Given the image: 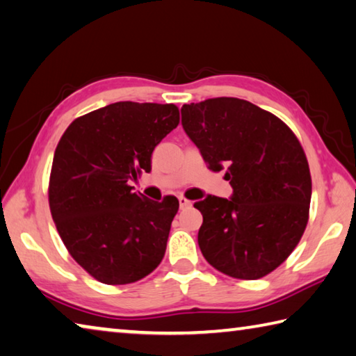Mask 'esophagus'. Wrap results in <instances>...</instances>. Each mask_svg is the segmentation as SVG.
<instances>
[{
	"label": "esophagus",
	"mask_w": 356,
	"mask_h": 356,
	"mask_svg": "<svg viewBox=\"0 0 356 356\" xmlns=\"http://www.w3.org/2000/svg\"><path fill=\"white\" fill-rule=\"evenodd\" d=\"M179 205H180V209H185V207L191 205V200H188L184 196H179Z\"/></svg>",
	"instance_id": "1"
}]
</instances>
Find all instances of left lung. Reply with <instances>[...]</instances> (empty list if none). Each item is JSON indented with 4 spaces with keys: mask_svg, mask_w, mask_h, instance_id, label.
I'll return each instance as SVG.
<instances>
[{
    "mask_svg": "<svg viewBox=\"0 0 356 356\" xmlns=\"http://www.w3.org/2000/svg\"><path fill=\"white\" fill-rule=\"evenodd\" d=\"M182 126L211 171L225 168L232 199L207 196L200 252L234 279L257 280L291 255L305 232L312 174L294 132L268 111L238 98L182 107Z\"/></svg>",
    "mask_w": 356,
    "mask_h": 356,
    "instance_id": "left-lung-1",
    "label": "left lung"
}]
</instances>
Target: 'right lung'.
<instances>
[{"label": "right lung", "mask_w": 356, "mask_h": 356, "mask_svg": "<svg viewBox=\"0 0 356 356\" xmlns=\"http://www.w3.org/2000/svg\"><path fill=\"white\" fill-rule=\"evenodd\" d=\"M179 120L174 104L122 101L76 118L59 140L51 216L70 255L101 283L138 282L165 255L179 200L147 199L129 180L151 171L154 147Z\"/></svg>", "instance_id": "add662e5"}]
</instances>
